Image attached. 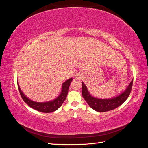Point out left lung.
Masks as SVG:
<instances>
[{"instance_id": "obj_1", "label": "left lung", "mask_w": 148, "mask_h": 148, "mask_svg": "<svg viewBox=\"0 0 148 148\" xmlns=\"http://www.w3.org/2000/svg\"><path fill=\"white\" fill-rule=\"evenodd\" d=\"M133 79L127 88L118 96L108 99H101L92 96L89 93L86 85L82 82V96L88 104L97 112H107L117 108L127 99L132 91Z\"/></svg>"}]
</instances>
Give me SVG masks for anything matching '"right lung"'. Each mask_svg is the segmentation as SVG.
Here are the masks:
<instances>
[{"label":"right lung","instance_id":"right-lung-1","mask_svg":"<svg viewBox=\"0 0 148 148\" xmlns=\"http://www.w3.org/2000/svg\"><path fill=\"white\" fill-rule=\"evenodd\" d=\"M73 78H71L66 80V81L62 84V90L59 96L56 98L55 99H53L52 101H49L47 102H40L31 100L23 92H22L19 86V84H18V87L19 91L22 99H23L25 102H26L29 107H31V108H33L38 111L41 112L50 113L57 110L62 106V104H63V102L65 101L66 97L70 84Z\"/></svg>","mask_w":148,"mask_h":148}]
</instances>
